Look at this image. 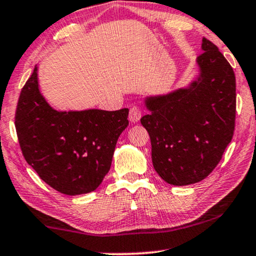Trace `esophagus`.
Wrapping results in <instances>:
<instances>
[{"label":"esophagus","instance_id":"esophagus-1","mask_svg":"<svg viewBox=\"0 0 256 256\" xmlns=\"http://www.w3.org/2000/svg\"><path fill=\"white\" fill-rule=\"evenodd\" d=\"M140 118H141V110L138 106H132L130 110H129V121L132 124H136Z\"/></svg>","mask_w":256,"mask_h":256}]
</instances>
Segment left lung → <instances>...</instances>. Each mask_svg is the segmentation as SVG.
Wrapping results in <instances>:
<instances>
[{
	"mask_svg": "<svg viewBox=\"0 0 256 256\" xmlns=\"http://www.w3.org/2000/svg\"><path fill=\"white\" fill-rule=\"evenodd\" d=\"M199 76L186 88L146 99L141 118L152 141L154 169L166 183L183 186L208 176L232 141L236 76L211 40L202 38Z\"/></svg>",
	"mask_w": 256,
	"mask_h": 256,
	"instance_id": "1",
	"label": "left lung"
}]
</instances>
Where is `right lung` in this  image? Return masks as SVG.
Segmentation results:
<instances>
[{
    "label": "right lung",
    "mask_w": 256,
    "mask_h": 256,
    "mask_svg": "<svg viewBox=\"0 0 256 256\" xmlns=\"http://www.w3.org/2000/svg\"><path fill=\"white\" fill-rule=\"evenodd\" d=\"M129 110L58 112L38 88L37 66L20 90L15 114L23 156L42 180L64 194L96 190L110 169Z\"/></svg>",
    "instance_id": "right-lung-1"
}]
</instances>
